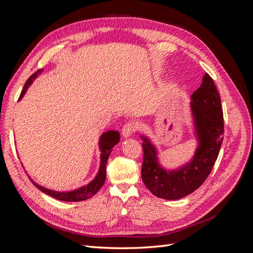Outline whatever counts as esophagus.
<instances>
[{"instance_id":"1","label":"esophagus","mask_w":253,"mask_h":253,"mask_svg":"<svg viewBox=\"0 0 253 253\" xmlns=\"http://www.w3.org/2000/svg\"><path fill=\"white\" fill-rule=\"evenodd\" d=\"M136 128H137V126L135 122H127V124H126L124 126H122V129H121V133L122 135H124V137H129L132 134H134L136 132Z\"/></svg>"}]
</instances>
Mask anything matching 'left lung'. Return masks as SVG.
<instances>
[{
	"label": "left lung",
	"mask_w": 253,
	"mask_h": 253,
	"mask_svg": "<svg viewBox=\"0 0 253 253\" xmlns=\"http://www.w3.org/2000/svg\"><path fill=\"white\" fill-rule=\"evenodd\" d=\"M198 148L193 159L176 171H167L158 163L154 145L143 136L142 181L151 192L165 200H179L200 188L215 164L224 139V117L220 97L208 74L191 96Z\"/></svg>",
	"instance_id": "8db88e82"
}]
</instances>
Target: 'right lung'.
<instances>
[{
    "label": "right lung",
    "instance_id": "right-lung-1",
    "mask_svg": "<svg viewBox=\"0 0 253 253\" xmlns=\"http://www.w3.org/2000/svg\"><path fill=\"white\" fill-rule=\"evenodd\" d=\"M42 70H38L35 74H33L30 77L27 79V81L25 82V85L23 87L20 98L21 99L24 94L26 93V90L28 88V86L30 84L33 83V81L37 78V76L41 74ZM120 140V134L117 131H108L102 134L101 138H100V150H101V164H100V169H99V172L97 174V176L95 177V179L89 182L87 186H84L80 189L74 190V191H70V192H57V191H52L46 188H43L39 185H37L36 182L35 186L41 190L42 192L46 193L48 195H50L51 197H55L56 200L59 201H63V202H81V201H85L90 198L91 196H94L99 189H100L105 181V177H106V163H108V159L110 157V154L112 152V148L114 145H116Z\"/></svg>",
    "mask_w": 253,
    "mask_h": 253
}]
</instances>
